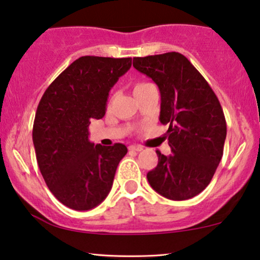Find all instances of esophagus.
Segmentation results:
<instances>
[{
    "mask_svg": "<svg viewBox=\"0 0 260 260\" xmlns=\"http://www.w3.org/2000/svg\"><path fill=\"white\" fill-rule=\"evenodd\" d=\"M129 149L134 151H142L143 150V147H142V145H130Z\"/></svg>",
    "mask_w": 260,
    "mask_h": 260,
    "instance_id": "esophagus-1",
    "label": "esophagus"
}]
</instances>
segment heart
<instances>
[{
	"mask_svg": "<svg viewBox=\"0 0 260 260\" xmlns=\"http://www.w3.org/2000/svg\"><path fill=\"white\" fill-rule=\"evenodd\" d=\"M149 85H151V84L150 83H137L134 86V93H137V92H140L141 90H143V88L149 86Z\"/></svg>",
	"mask_w": 260,
	"mask_h": 260,
	"instance_id": "obj_1",
	"label": "heart"
}]
</instances>
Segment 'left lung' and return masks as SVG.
<instances>
[{"label": "left lung", "mask_w": 260, "mask_h": 260, "mask_svg": "<svg viewBox=\"0 0 260 260\" xmlns=\"http://www.w3.org/2000/svg\"><path fill=\"white\" fill-rule=\"evenodd\" d=\"M161 92L159 120L169 125L173 154L156 150L158 163L147 174L152 189L170 200L200 194L211 182L226 140V119L218 97L201 73L177 52L134 58Z\"/></svg>", "instance_id": "obj_1"}]
</instances>
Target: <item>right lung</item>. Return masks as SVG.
Listing matches in <instances>:
<instances>
[{"mask_svg": "<svg viewBox=\"0 0 260 260\" xmlns=\"http://www.w3.org/2000/svg\"><path fill=\"white\" fill-rule=\"evenodd\" d=\"M131 67V58L86 55L55 78L38 105L33 125L37 161L52 194L67 207L88 211L111 190L122 143L94 145L91 119L105 115L109 92Z\"/></svg>", "mask_w": 260, "mask_h": 260, "instance_id": "1", "label": "right lung"}]
</instances>
